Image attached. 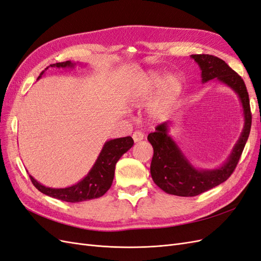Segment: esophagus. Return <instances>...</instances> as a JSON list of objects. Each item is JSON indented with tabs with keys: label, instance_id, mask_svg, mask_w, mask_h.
Returning a JSON list of instances; mask_svg holds the SVG:
<instances>
[{
	"label": "esophagus",
	"instance_id": "esophagus-1",
	"mask_svg": "<svg viewBox=\"0 0 261 261\" xmlns=\"http://www.w3.org/2000/svg\"><path fill=\"white\" fill-rule=\"evenodd\" d=\"M144 134L141 133L140 130H136V132H134V134H133V139H134V141H135V143H139V141H141L144 139Z\"/></svg>",
	"mask_w": 261,
	"mask_h": 261
}]
</instances>
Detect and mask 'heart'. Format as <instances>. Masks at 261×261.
Returning a JSON list of instances; mask_svg holds the SVG:
<instances>
[{"mask_svg": "<svg viewBox=\"0 0 261 261\" xmlns=\"http://www.w3.org/2000/svg\"><path fill=\"white\" fill-rule=\"evenodd\" d=\"M161 82V75L156 72H149L141 76L138 81L136 88L130 94V106H140L146 102L155 89V87ZM180 91V83L175 76H168L161 83L153 102L150 107V115L153 118H161L168 114L170 109L174 103Z\"/></svg>", "mask_w": 261, "mask_h": 261, "instance_id": "1", "label": "heart"}]
</instances>
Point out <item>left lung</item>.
Returning a JSON list of instances; mask_svg holds the SVG:
<instances>
[{
  "label": "left lung",
  "instance_id": "8db88e82",
  "mask_svg": "<svg viewBox=\"0 0 261 261\" xmlns=\"http://www.w3.org/2000/svg\"><path fill=\"white\" fill-rule=\"evenodd\" d=\"M191 58L200 67L202 83L216 78L238 94L243 107L244 127L227 160L221 167L212 170L197 169L189 162L169 135L171 122L158 125L155 132L149 134L148 140L153 148V156L150 165L153 181L165 193L181 197L197 196L222 184L230 177L239 163L251 127L249 97L242 77L223 60L213 55L193 54Z\"/></svg>",
  "mask_w": 261,
  "mask_h": 261
}]
</instances>
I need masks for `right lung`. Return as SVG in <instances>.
Wrapping results in <instances>:
<instances>
[{
  "label": "right lung",
  "mask_w": 261,
  "mask_h": 261,
  "mask_svg": "<svg viewBox=\"0 0 261 261\" xmlns=\"http://www.w3.org/2000/svg\"><path fill=\"white\" fill-rule=\"evenodd\" d=\"M76 63L70 61L57 63L50 65L57 68H74ZM49 66V67H50ZM49 67H46L45 70ZM44 73L39 76L40 78ZM134 140L130 136L115 138L108 140L102 148L98 159L94 162L93 167L83 179H81L75 185L65 188H51L46 187L37 181L33 176H30L31 181L35 187L42 194L48 195L53 198H57L67 202H81L85 200H90L103 196L109 188L111 187L114 178L115 164L120 160V158L133 147Z\"/></svg>",
  "instance_id": "obj_1"
}]
</instances>
